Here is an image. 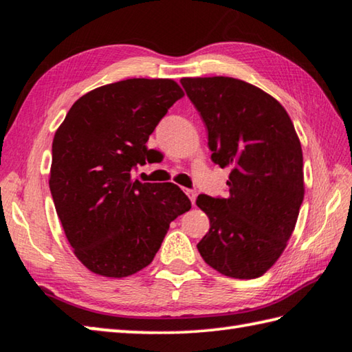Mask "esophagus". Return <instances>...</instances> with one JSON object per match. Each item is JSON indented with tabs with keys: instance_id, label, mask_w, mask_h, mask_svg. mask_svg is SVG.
<instances>
[{
	"instance_id": "obj_1",
	"label": "esophagus",
	"mask_w": 352,
	"mask_h": 352,
	"mask_svg": "<svg viewBox=\"0 0 352 352\" xmlns=\"http://www.w3.org/2000/svg\"><path fill=\"white\" fill-rule=\"evenodd\" d=\"M184 192H186V195L189 197V200H190V204H195V199H197V192H195L194 189H186L184 190Z\"/></svg>"
}]
</instances>
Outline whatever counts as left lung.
<instances>
[{"mask_svg": "<svg viewBox=\"0 0 352 352\" xmlns=\"http://www.w3.org/2000/svg\"><path fill=\"white\" fill-rule=\"evenodd\" d=\"M208 129L211 160L230 168V195L200 194L210 231L197 243L214 270L259 278L287 247L305 199L301 142L278 100L234 77H183Z\"/></svg>", "mask_w": 352, "mask_h": 352, "instance_id": "obj_1", "label": "left lung"}]
</instances>
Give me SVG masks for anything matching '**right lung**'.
<instances>
[{"mask_svg":"<svg viewBox=\"0 0 352 352\" xmlns=\"http://www.w3.org/2000/svg\"><path fill=\"white\" fill-rule=\"evenodd\" d=\"M183 96L172 79L119 80L77 99L56 130L52 200L76 258L96 275L144 269L172 220L190 210L177 184L132 180L152 152L148 135Z\"/></svg>","mask_w":352,"mask_h":352,"instance_id":"1","label":"right lung"}]
</instances>
